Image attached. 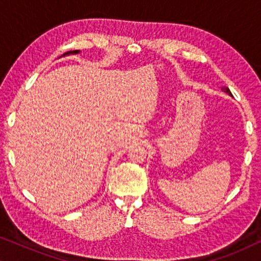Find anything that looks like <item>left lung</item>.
Here are the masks:
<instances>
[{"label": "left lung", "instance_id": "left-lung-1", "mask_svg": "<svg viewBox=\"0 0 261 261\" xmlns=\"http://www.w3.org/2000/svg\"><path fill=\"white\" fill-rule=\"evenodd\" d=\"M222 90H223V91H226V92H227V94H229V95H231V92H230V90H229V89H228L227 87H223V88H222Z\"/></svg>", "mask_w": 261, "mask_h": 261}]
</instances>
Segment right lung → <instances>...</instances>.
I'll use <instances>...</instances> for the list:
<instances>
[{"label":"right lung","instance_id":"add662e5","mask_svg":"<svg viewBox=\"0 0 261 261\" xmlns=\"http://www.w3.org/2000/svg\"><path fill=\"white\" fill-rule=\"evenodd\" d=\"M80 51H78V49H76V51H70V52H67L66 55H69V53H78Z\"/></svg>","mask_w":261,"mask_h":261}]
</instances>
